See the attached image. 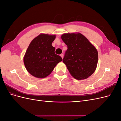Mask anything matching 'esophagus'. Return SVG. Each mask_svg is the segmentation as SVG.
<instances>
[{
  "label": "esophagus",
  "mask_w": 121,
  "mask_h": 121,
  "mask_svg": "<svg viewBox=\"0 0 121 121\" xmlns=\"http://www.w3.org/2000/svg\"><path fill=\"white\" fill-rule=\"evenodd\" d=\"M60 56L62 58H63V57H64V54H60Z\"/></svg>",
  "instance_id": "34e87169"
}]
</instances>
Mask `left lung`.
Here are the masks:
<instances>
[{
    "instance_id": "left-lung-1",
    "label": "left lung",
    "mask_w": 121,
    "mask_h": 121,
    "mask_svg": "<svg viewBox=\"0 0 121 121\" xmlns=\"http://www.w3.org/2000/svg\"><path fill=\"white\" fill-rule=\"evenodd\" d=\"M61 38L68 46L63 61L69 73L77 80L88 78L95 71L98 63L95 47L80 33H65Z\"/></svg>"
}]
</instances>
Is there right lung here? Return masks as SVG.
I'll use <instances>...</instances> for the list:
<instances>
[{"label":"right lung","mask_w":121,"mask_h":121,"mask_svg":"<svg viewBox=\"0 0 121 121\" xmlns=\"http://www.w3.org/2000/svg\"><path fill=\"white\" fill-rule=\"evenodd\" d=\"M56 36L41 34L32 40L24 57L25 66L31 75L44 78L51 74L63 59L54 52L52 46Z\"/></svg>","instance_id":"obj_1"}]
</instances>
